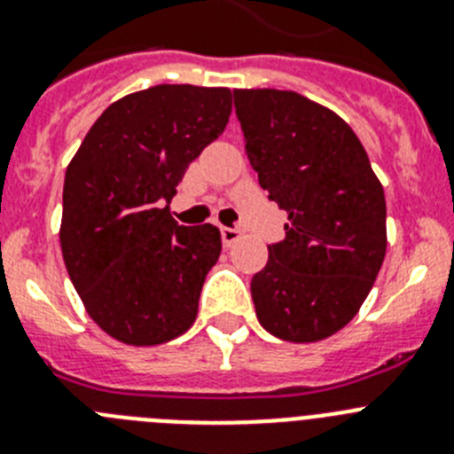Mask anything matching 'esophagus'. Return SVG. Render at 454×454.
<instances>
[{"mask_svg":"<svg viewBox=\"0 0 454 454\" xmlns=\"http://www.w3.org/2000/svg\"><path fill=\"white\" fill-rule=\"evenodd\" d=\"M220 236H223L224 247H230L240 239V230H236V227H220Z\"/></svg>","mask_w":454,"mask_h":454,"instance_id":"34e87169","label":"esophagus"}]
</instances>
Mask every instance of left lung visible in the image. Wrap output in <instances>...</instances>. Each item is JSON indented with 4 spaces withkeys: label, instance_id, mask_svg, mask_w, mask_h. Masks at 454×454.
Listing matches in <instances>:
<instances>
[{
    "label": "left lung",
    "instance_id": "8db88e82",
    "mask_svg": "<svg viewBox=\"0 0 454 454\" xmlns=\"http://www.w3.org/2000/svg\"><path fill=\"white\" fill-rule=\"evenodd\" d=\"M250 166L288 214L252 277L256 318L282 340L311 343L346 327L387 254V200L355 131L293 90H234Z\"/></svg>",
    "mask_w": 454,
    "mask_h": 454
}]
</instances>
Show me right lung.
<instances>
[{
  "label": "right lung",
  "instance_id": "1",
  "mask_svg": "<svg viewBox=\"0 0 454 454\" xmlns=\"http://www.w3.org/2000/svg\"><path fill=\"white\" fill-rule=\"evenodd\" d=\"M230 114V88L131 92L95 120L67 166L63 262L88 316L127 346H159L195 323L223 240L214 224H177L170 200Z\"/></svg>",
  "mask_w": 454,
  "mask_h": 454
}]
</instances>
